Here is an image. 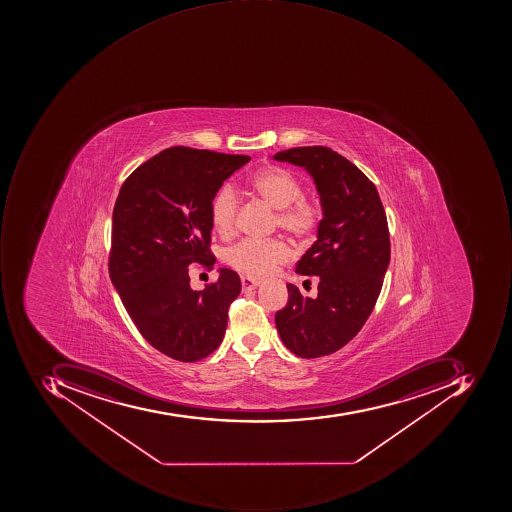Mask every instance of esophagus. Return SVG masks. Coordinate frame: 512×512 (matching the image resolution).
Wrapping results in <instances>:
<instances>
[{
  "instance_id": "34e87169",
  "label": "esophagus",
  "mask_w": 512,
  "mask_h": 512,
  "mask_svg": "<svg viewBox=\"0 0 512 512\" xmlns=\"http://www.w3.org/2000/svg\"><path fill=\"white\" fill-rule=\"evenodd\" d=\"M241 286H243L244 291H251V289H255L257 286H260V280L248 277V275H243V277H241Z\"/></svg>"
}]
</instances>
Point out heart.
I'll list each match as a JSON object with an SVG mask.
<instances>
[{
  "mask_svg": "<svg viewBox=\"0 0 512 512\" xmlns=\"http://www.w3.org/2000/svg\"><path fill=\"white\" fill-rule=\"evenodd\" d=\"M252 188L269 206L277 209V224L294 238H306L318 224V208L301 197L303 188L292 172L281 167H266L252 177ZM238 195L229 184L223 186L211 204V223L220 237H231L238 212ZM289 258L286 244L278 240L244 238L224 251V261L248 277L271 274Z\"/></svg>",
  "mask_w": 512,
  "mask_h": 512,
  "instance_id": "heart-1",
  "label": "heart"
}]
</instances>
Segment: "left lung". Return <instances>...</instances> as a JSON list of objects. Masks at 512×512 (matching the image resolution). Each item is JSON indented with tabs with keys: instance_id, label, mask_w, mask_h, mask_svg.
<instances>
[{
	"instance_id": "1",
	"label": "left lung",
	"mask_w": 512,
	"mask_h": 512,
	"mask_svg": "<svg viewBox=\"0 0 512 512\" xmlns=\"http://www.w3.org/2000/svg\"><path fill=\"white\" fill-rule=\"evenodd\" d=\"M272 158L311 175L323 211L317 241L295 268L317 275L318 295L303 297L288 283V304L275 324L292 354L323 357L349 343L377 303L391 260L388 220L374 183L329 147H292Z\"/></svg>"
}]
</instances>
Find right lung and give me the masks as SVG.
Returning a JSON list of instances; mask_svg holds the SVG:
<instances>
[{
	"label": "right lung",
	"mask_w": 512,
	"mask_h": 512,
	"mask_svg": "<svg viewBox=\"0 0 512 512\" xmlns=\"http://www.w3.org/2000/svg\"><path fill=\"white\" fill-rule=\"evenodd\" d=\"M249 160L169 147L137 167L115 201L112 284L144 340L174 360L192 363L212 354L240 295V277L226 268L204 291H194L189 266L214 268L212 200Z\"/></svg>",
	"instance_id": "right-lung-1"
}]
</instances>
